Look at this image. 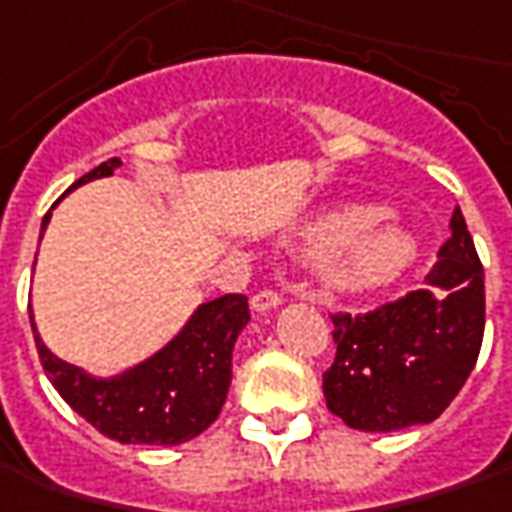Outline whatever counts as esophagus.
<instances>
[{
    "instance_id": "1",
    "label": "esophagus",
    "mask_w": 512,
    "mask_h": 512,
    "mask_svg": "<svg viewBox=\"0 0 512 512\" xmlns=\"http://www.w3.org/2000/svg\"><path fill=\"white\" fill-rule=\"evenodd\" d=\"M283 303V297L277 294V291H257L255 297H252V311L257 314H266V311L277 309Z\"/></svg>"
}]
</instances>
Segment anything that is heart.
Here are the masks:
<instances>
[{"mask_svg":"<svg viewBox=\"0 0 512 512\" xmlns=\"http://www.w3.org/2000/svg\"><path fill=\"white\" fill-rule=\"evenodd\" d=\"M297 246L309 255H326L323 283L340 294L385 289L411 269L419 240L405 223L379 218L377 206L351 203L309 223Z\"/></svg>","mask_w":512,"mask_h":512,"instance_id":"1","label":"heart"}]
</instances>
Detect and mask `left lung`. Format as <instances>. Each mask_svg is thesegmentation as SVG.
Instances as JSON below:
<instances>
[{"instance_id": "1", "label": "left lung", "mask_w": 512, "mask_h": 512, "mask_svg": "<svg viewBox=\"0 0 512 512\" xmlns=\"http://www.w3.org/2000/svg\"><path fill=\"white\" fill-rule=\"evenodd\" d=\"M425 283L371 314L331 317L337 357L323 374V394L348 428L428 425L470 377L485 334V269L459 206Z\"/></svg>"}]
</instances>
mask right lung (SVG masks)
<instances>
[{
	"mask_svg": "<svg viewBox=\"0 0 512 512\" xmlns=\"http://www.w3.org/2000/svg\"><path fill=\"white\" fill-rule=\"evenodd\" d=\"M118 167L121 158H110L70 189L110 178ZM50 212L42 218L39 240L50 223ZM27 311L42 368L59 397L81 419L121 445L169 448L195 439L218 419L232 385V351L249 323V300L243 294H223L201 303L184 328L152 357L124 368L121 374L98 377L56 357L39 337L33 306H27Z\"/></svg>",
	"mask_w": 512,
	"mask_h": 512,
	"instance_id": "1",
	"label": "right lung"
}]
</instances>
